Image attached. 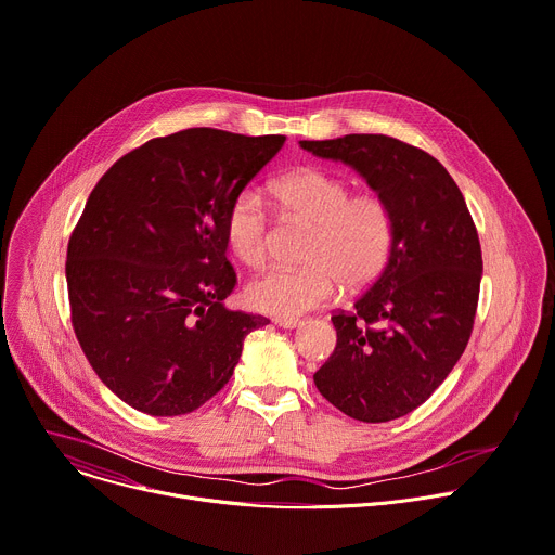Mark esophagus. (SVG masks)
<instances>
[{
  "mask_svg": "<svg viewBox=\"0 0 555 555\" xmlns=\"http://www.w3.org/2000/svg\"><path fill=\"white\" fill-rule=\"evenodd\" d=\"M274 325H279L283 330H294L300 325V321L298 319H274Z\"/></svg>",
  "mask_w": 555,
  "mask_h": 555,
  "instance_id": "esophagus-1",
  "label": "esophagus"
}]
</instances>
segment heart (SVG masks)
I'll return each instance as SVG.
<instances>
[{
    "label": "heart",
    "mask_w": 555,
    "mask_h": 555,
    "mask_svg": "<svg viewBox=\"0 0 555 555\" xmlns=\"http://www.w3.org/2000/svg\"><path fill=\"white\" fill-rule=\"evenodd\" d=\"M279 204L314 225L304 268H270L245 287L249 308L276 319H296L336 296L343 285L359 292L387 268L393 249V217L374 192L351 194L349 183L321 168H300L274 183ZM225 236L234 255L249 268L268 257L270 215L266 198L241 190L225 217Z\"/></svg>",
    "instance_id": "obj_1"
}]
</instances>
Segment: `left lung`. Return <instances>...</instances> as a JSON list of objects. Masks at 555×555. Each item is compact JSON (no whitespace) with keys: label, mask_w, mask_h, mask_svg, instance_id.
<instances>
[{"label":"left lung","mask_w":555,"mask_h":555,"mask_svg":"<svg viewBox=\"0 0 555 555\" xmlns=\"http://www.w3.org/2000/svg\"><path fill=\"white\" fill-rule=\"evenodd\" d=\"M365 177L393 217L385 272L336 312L334 354L314 374L336 410L363 423L414 412L469 343L482 276L474 219L456 181L425 150L385 134L300 141Z\"/></svg>","instance_id":"left-lung-1"}]
</instances>
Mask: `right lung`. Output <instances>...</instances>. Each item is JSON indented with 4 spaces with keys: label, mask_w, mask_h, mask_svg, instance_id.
<instances>
[{
    "label": "right lung",
    "mask_w": 555,
    "mask_h": 555,
    "mask_svg": "<svg viewBox=\"0 0 555 555\" xmlns=\"http://www.w3.org/2000/svg\"><path fill=\"white\" fill-rule=\"evenodd\" d=\"M283 134L188 128L124 155L68 241L70 321L88 363L130 408L181 416L230 380L243 338L270 321L223 306L234 196Z\"/></svg>",
    "instance_id": "add662e5"
}]
</instances>
